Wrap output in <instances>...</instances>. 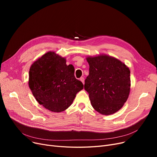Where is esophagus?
Instances as JSON below:
<instances>
[{"mask_svg":"<svg viewBox=\"0 0 157 157\" xmlns=\"http://www.w3.org/2000/svg\"><path fill=\"white\" fill-rule=\"evenodd\" d=\"M80 81L82 82V83H83V84L85 83V79H84V78L83 77H81V78H80Z\"/></svg>","mask_w":157,"mask_h":157,"instance_id":"1","label":"esophagus"}]
</instances>
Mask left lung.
Listing matches in <instances>:
<instances>
[{
    "label": "left lung",
    "mask_w": 157,
    "mask_h": 157,
    "mask_svg": "<svg viewBox=\"0 0 157 157\" xmlns=\"http://www.w3.org/2000/svg\"><path fill=\"white\" fill-rule=\"evenodd\" d=\"M89 75L85 81L94 109L103 115L119 111L126 102L130 90V71L116 58L107 55L89 56Z\"/></svg>",
    "instance_id": "1"
}]
</instances>
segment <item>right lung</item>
Listing matches in <instances>:
<instances>
[{
	"mask_svg": "<svg viewBox=\"0 0 157 157\" xmlns=\"http://www.w3.org/2000/svg\"><path fill=\"white\" fill-rule=\"evenodd\" d=\"M29 86L39 104L55 113L67 109L83 88L74 76L73 66L55 52H47L32 64Z\"/></svg>",
	"mask_w": 157,
	"mask_h": 157,
	"instance_id": "right-lung-1",
	"label": "right lung"
}]
</instances>
